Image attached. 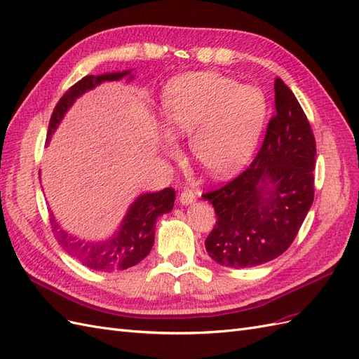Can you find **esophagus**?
Here are the masks:
<instances>
[{"label":"esophagus","mask_w":359,"mask_h":359,"mask_svg":"<svg viewBox=\"0 0 359 359\" xmlns=\"http://www.w3.org/2000/svg\"><path fill=\"white\" fill-rule=\"evenodd\" d=\"M196 201V194L191 189H183L179 194V203L182 206H189Z\"/></svg>","instance_id":"1"}]
</instances>
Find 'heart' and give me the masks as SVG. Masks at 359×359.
<instances>
[{"label":"heart","mask_w":359,"mask_h":359,"mask_svg":"<svg viewBox=\"0 0 359 359\" xmlns=\"http://www.w3.org/2000/svg\"><path fill=\"white\" fill-rule=\"evenodd\" d=\"M161 115L170 136H189V151L198 167L222 179L250 159L267 116V100L259 88L218 72H191L165 86ZM170 136H165L163 151L174 156Z\"/></svg>","instance_id":"1"}]
</instances>
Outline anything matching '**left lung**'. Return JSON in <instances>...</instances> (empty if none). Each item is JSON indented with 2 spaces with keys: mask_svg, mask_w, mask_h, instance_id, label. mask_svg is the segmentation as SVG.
<instances>
[{
  "mask_svg": "<svg viewBox=\"0 0 359 359\" xmlns=\"http://www.w3.org/2000/svg\"><path fill=\"white\" fill-rule=\"evenodd\" d=\"M276 115L255 161L226 187L201 197L217 222L206 238L219 265L245 269L273 261L288 249L314 201L316 137L297 98L274 81Z\"/></svg>",
  "mask_w": 359,
  "mask_h": 359,
  "instance_id": "1",
  "label": "left lung"
}]
</instances>
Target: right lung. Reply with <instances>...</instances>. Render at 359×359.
<instances>
[{"label": "right lung", "mask_w": 359, "mask_h": 359, "mask_svg": "<svg viewBox=\"0 0 359 359\" xmlns=\"http://www.w3.org/2000/svg\"><path fill=\"white\" fill-rule=\"evenodd\" d=\"M132 72L133 69H126L104 72L100 76H86L69 88L53 110L47 133V145L50 144L53 133L57 130L63 116L67 115L77 98L104 81H119L123 79L130 81L133 80ZM174 200H176V192L172 188L137 196L133 203L128 206L115 233L103 241H86L69 233L57 223L53 212L50 214V223L60 245L85 267L97 271L126 270L141 262L150 253L154 244L156 219L163 214L171 212Z\"/></svg>", "instance_id": "right-lung-1"}]
</instances>
